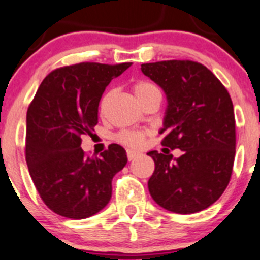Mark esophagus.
<instances>
[{"label": "esophagus", "instance_id": "obj_1", "mask_svg": "<svg viewBox=\"0 0 260 260\" xmlns=\"http://www.w3.org/2000/svg\"><path fill=\"white\" fill-rule=\"evenodd\" d=\"M138 155H139V153H138V152H135V150H133V149H127L128 160H133L134 158H137Z\"/></svg>", "mask_w": 260, "mask_h": 260}]
</instances>
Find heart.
Listing matches in <instances>:
<instances>
[{
  "label": "heart",
  "mask_w": 260,
  "mask_h": 260,
  "mask_svg": "<svg viewBox=\"0 0 260 260\" xmlns=\"http://www.w3.org/2000/svg\"><path fill=\"white\" fill-rule=\"evenodd\" d=\"M158 90L157 86L153 83L147 80H140L138 81L134 85V93L135 97L138 98V101L143 100V98L148 97L152 93H155ZM106 101H107V97H103L102 101H101V108L105 107ZM143 139H144V134L140 132H122L117 135V140L120 143H123V144L128 145V147H140L143 143Z\"/></svg>",
  "instance_id": "heart-1"
}]
</instances>
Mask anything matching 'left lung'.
Listing matches in <instances>:
<instances>
[{
  "label": "left lung",
  "instance_id": "left-lung-1",
  "mask_svg": "<svg viewBox=\"0 0 260 260\" xmlns=\"http://www.w3.org/2000/svg\"><path fill=\"white\" fill-rule=\"evenodd\" d=\"M142 73L160 86L167 107L162 145L179 158L150 150L155 169L148 189L158 206L179 214L212 206L227 187L236 147L234 105L211 70L192 61L143 63Z\"/></svg>",
  "mask_w": 260,
  "mask_h": 260
}]
</instances>
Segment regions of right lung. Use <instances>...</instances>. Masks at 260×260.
<instances>
[{"instance_id":"add662e5","label":"right lung","mask_w":260,"mask_h":260,"mask_svg":"<svg viewBox=\"0 0 260 260\" xmlns=\"http://www.w3.org/2000/svg\"><path fill=\"white\" fill-rule=\"evenodd\" d=\"M132 62H81L52 71L39 85L26 112V165L51 211L83 219L102 211L112 197V179L127 163L126 150L111 144L100 157L80 148L98 122L106 86Z\"/></svg>"}]
</instances>
